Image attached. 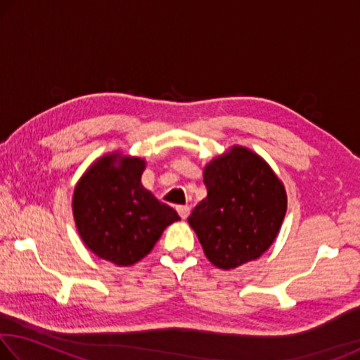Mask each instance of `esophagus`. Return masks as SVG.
Wrapping results in <instances>:
<instances>
[{"instance_id":"34e87169","label":"esophagus","mask_w":360,"mask_h":360,"mask_svg":"<svg viewBox=\"0 0 360 360\" xmlns=\"http://www.w3.org/2000/svg\"><path fill=\"white\" fill-rule=\"evenodd\" d=\"M178 212H179V216H181V219H187L188 217V214H191V206H178Z\"/></svg>"}]
</instances>
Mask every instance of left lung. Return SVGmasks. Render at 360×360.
Masks as SVG:
<instances>
[{"label":"left lung","instance_id":"left-lung-1","mask_svg":"<svg viewBox=\"0 0 360 360\" xmlns=\"http://www.w3.org/2000/svg\"><path fill=\"white\" fill-rule=\"evenodd\" d=\"M208 195L188 224L205 255L222 270L259 259L273 245L288 210L283 182L264 158L233 146L205 167Z\"/></svg>","mask_w":360,"mask_h":360}]
</instances>
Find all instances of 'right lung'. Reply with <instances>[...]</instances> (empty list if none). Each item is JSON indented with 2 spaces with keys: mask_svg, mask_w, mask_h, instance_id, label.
I'll list each match as a JSON object with an SVG mask.
<instances>
[{
  "mask_svg": "<svg viewBox=\"0 0 360 360\" xmlns=\"http://www.w3.org/2000/svg\"><path fill=\"white\" fill-rule=\"evenodd\" d=\"M144 167L138 157L103 155L84 173L72 195V214L85 246L119 266L146 257L163 230L181 219L143 187Z\"/></svg>",
  "mask_w": 360,
  "mask_h": 360,
  "instance_id": "1",
  "label": "right lung"
}]
</instances>
